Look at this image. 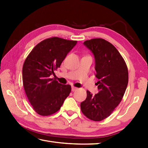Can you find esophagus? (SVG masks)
Listing matches in <instances>:
<instances>
[{
  "mask_svg": "<svg viewBox=\"0 0 148 148\" xmlns=\"http://www.w3.org/2000/svg\"><path fill=\"white\" fill-rule=\"evenodd\" d=\"M77 90V88L74 87V86H72V92H75V91H76Z\"/></svg>",
  "mask_w": 148,
  "mask_h": 148,
  "instance_id": "esophagus-1",
  "label": "esophagus"
}]
</instances>
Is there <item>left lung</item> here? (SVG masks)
<instances>
[{"mask_svg": "<svg viewBox=\"0 0 148 148\" xmlns=\"http://www.w3.org/2000/svg\"><path fill=\"white\" fill-rule=\"evenodd\" d=\"M83 44L95 57L99 92L92 95L87 90L86 99L81 103V109L88 119L100 121L111 115L121 101L128 85V69L117 49L105 39H92Z\"/></svg>", "mask_w": 148, "mask_h": 148, "instance_id": "obj_1", "label": "left lung"}]
</instances>
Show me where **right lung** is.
<instances>
[{
	"label": "right lung",
	"instance_id": "right-lung-1",
	"mask_svg": "<svg viewBox=\"0 0 148 148\" xmlns=\"http://www.w3.org/2000/svg\"><path fill=\"white\" fill-rule=\"evenodd\" d=\"M76 40L57 37L46 39L34 47L25 60L22 70L25 92L37 114L49 116L60 109L71 92L69 84H62L50 78Z\"/></svg>",
	"mask_w": 148,
	"mask_h": 148
}]
</instances>
